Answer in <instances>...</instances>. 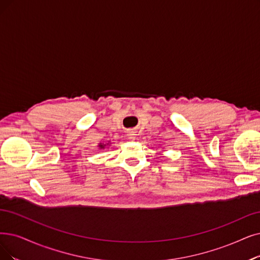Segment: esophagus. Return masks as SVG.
Listing matches in <instances>:
<instances>
[{"instance_id":"esophagus-1","label":"esophagus","mask_w":260,"mask_h":260,"mask_svg":"<svg viewBox=\"0 0 260 260\" xmlns=\"http://www.w3.org/2000/svg\"><path fill=\"white\" fill-rule=\"evenodd\" d=\"M127 136H128V138H129V139H131V140H132V139L136 138V133H134V131H129Z\"/></svg>"}]
</instances>
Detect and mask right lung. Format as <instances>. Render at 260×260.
Wrapping results in <instances>:
<instances>
[{"mask_svg": "<svg viewBox=\"0 0 260 260\" xmlns=\"http://www.w3.org/2000/svg\"><path fill=\"white\" fill-rule=\"evenodd\" d=\"M108 145H109V144H108ZM98 146H99V148H100V149H105V147L107 146V145H102V144H99Z\"/></svg>", "mask_w": 260, "mask_h": 260, "instance_id": "obj_1", "label": "right lung"}]
</instances>
